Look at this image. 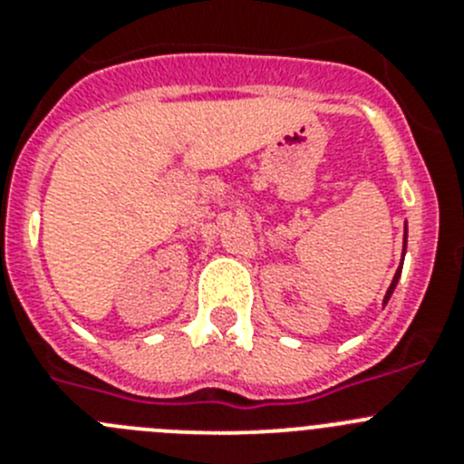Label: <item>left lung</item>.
<instances>
[{"instance_id":"1","label":"left lung","mask_w":464,"mask_h":464,"mask_svg":"<svg viewBox=\"0 0 464 464\" xmlns=\"http://www.w3.org/2000/svg\"><path fill=\"white\" fill-rule=\"evenodd\" d=\"M404 251H407V232H404ZM400 274H401V265H400V269H397V272H395V278H392L391 288H388V293H385V297H383V304H385V302H388V299H391L392 290H395L397 281H400Z\"/></svg>"}]
</instances>
